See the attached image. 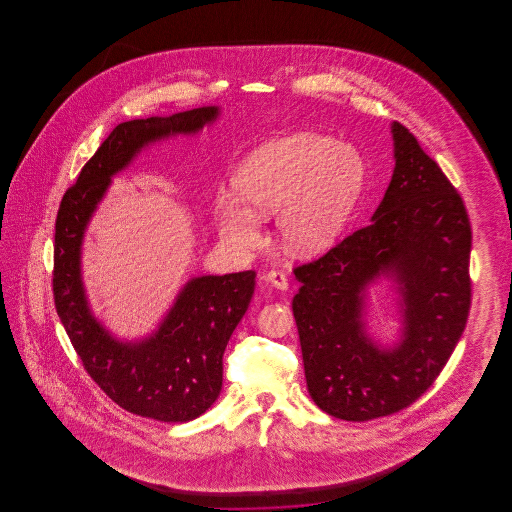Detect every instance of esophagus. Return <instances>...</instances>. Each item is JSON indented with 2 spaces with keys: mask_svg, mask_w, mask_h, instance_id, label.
I'll use <instances>...</instances> for the list:
<instances>
[{
  "mask_svg": "<svg viewBox=\"0 0 512 512\" xmlns=\"http://www.w3.org/2000/svg\"><path fill=\"white\" fill-rule=\"evenodd\" d=\"M265 280L267 283H271L272 287H276V289H280V291H285L287 287H289V282H287V276H285V272L282 271H269L265 274Z\"/></svg>",
  "mask_w": 512,
  "mask_h": 512,
  "instance_id": "esophagus-1",
  "label": "esophagus"
}]
</instances>
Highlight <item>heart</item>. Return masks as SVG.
Segmentation results:
<instances>
[{
    "mask_svg": "<svg viewBox=\"0 0 512 512\" xmlns=\"http://www.w3.org/2000/svg\"><path fill=\"white\" fill-rule=\"evenodd\" d=\"M364 159L346 142L318 133H294L261 144L234 174L249 205L227 192L216 199L219 232L243 249L260 241V219L278 214L282 245L298 256L324 252L337 241L364 185Z\"/></svg>",
    "mask_w": 512,
    "mask_h": 512,
    "instance_id": "obj_1",
    "label": "heart"
}]
</instances>
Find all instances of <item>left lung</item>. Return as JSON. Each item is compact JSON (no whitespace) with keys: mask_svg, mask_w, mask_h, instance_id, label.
<instances>
[{"mask_svg":"<svg viewBox=\"0 0 512 512\" xmlns=\"http://www.w3.org/2000/svg\"><path fill=\"white\" fill-rule=\"evenodd\" d=\"M392 181L370 225L294 269L293 313L305 381L320 410L371 421L415 403L445 368L467 324L472 229L443 170L393 122ZM386 275L398 283L404 329L393 349L366 333L363 296Z\"/></svg>","mask_w":512,"mask_h":512,"instance_id":"obj_1","label":"left lung"}]
</instances>
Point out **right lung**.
<instances>
[{"instance_id": "add662e5", "label": "right lung", "mask_w": 512, "mask_h": 512, "mask_svg": "<svg viewBox=\"0 0 512 512\" xmlns=\"http://www.w3.org/2000/svg\"><path fill=\"white\" fill-rule=\"evenodd\" d=\"M218 117V106H205L170 117L122 122L84 164L56 216L53 294L73 348L113 403L164 423L192 421L216 403L223 384V353L251 304L256 272L188 280L157 331L137 342H122L87 304L80 269L82 241L111 177L142 148L175 135H194Z\"/></svg>"}]
</instances>
